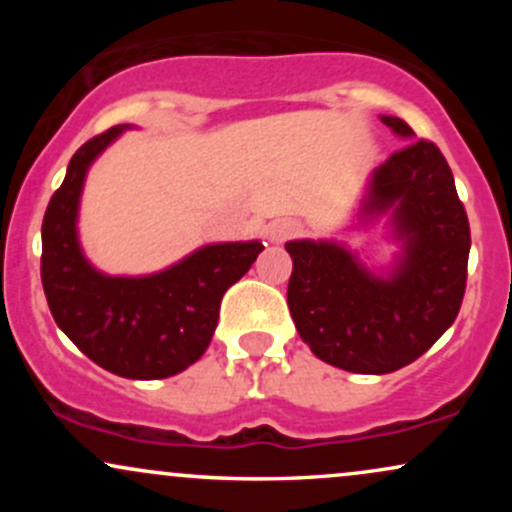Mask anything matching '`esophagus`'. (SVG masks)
Masks as SVG:
<instances>
[{
  "mask_svg": "<svg viewBox=\"0 0 512 512\" xmlns=\"http://www.w3.org/2000/svg\"><path fill=\"white\" fill-rule=\"evenodd\" d=\"M298 233H301V226H298L296 221L281 219L269 226V240H272V243H284V240L298 236Z\"/></svg>",
  "mask_w": 512,
  "mask_h": 512,
  "instance_id": "esophagus-1",
  "label": "esophagus"
}]
</instances>
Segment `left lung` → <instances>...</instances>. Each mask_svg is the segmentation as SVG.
<instances>
[{
  "instance_id": "8db88e82",
  "label": "left lung",
  "mask_w": 512,
  "mask_h": 512,
  "mask_svg": "<svg viewBox=\"0 0 512 512\" xmlns=\"http://www.w3.org/2000/svg\"><path fill=\"white\" fill-rule=\"evenodd\" d=\"M399 137H414L383 115ZM392 209L404 243L395 272L370 274L337 243L291 240L286 301L296 330L317 358L349 373L383 375L409 366L455 322L467 289L469 221L440 149L416 139L373 173L363 211Z\"/></svg>"
}]
</instances>
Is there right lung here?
<instances>
[{"mask_svg":"<svg viewBox=\"0 0 512 512\" xmlns=\"http://www.w3.org/2000/svg\"><path fill=\"white\" fill-rule=\"evenodd\" d=\"M122 129L88 139L69 161L45 209L40 279L57 327L93 363L120 378H170L207 351L223 293L264 245H207L166 272L139 279L96 272L76 240V209L88 166Z\"/></svg>","mask_w":512,"mask_h":512,"instance_id":"add662e5","label":"right lung"}]
</instances>
